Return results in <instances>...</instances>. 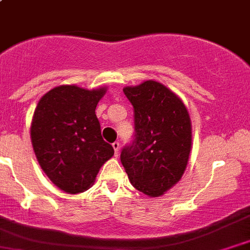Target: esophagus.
<instances>
[{
    "mask_svg": "<svg viewBox=\"0 0 250 250\" xmlns=\"http://www.w3.org/2000/svg\"><path fill=\"white\" fill-rule=\"evenodd\" d=\"M113 147L114 151H115V156H118L119 151H120V143H119V141H115V143L113 144Z\"/></svg>",
    "mask_w": 250,
    "mask_h": 250,
    "instance_id": "esophagus-1",
    "label": "esophagus"
}]
</instances>
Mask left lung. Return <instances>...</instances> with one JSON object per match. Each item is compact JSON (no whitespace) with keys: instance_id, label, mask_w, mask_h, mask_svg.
Returning a JSON list of instances; mask_svg holds the SVG:
<instances>
[{"instance_id":"1","label":"left lung","mask_w":250,"mask_h":250,"mask_svg":"<svg viewBox=\"0 0 250 250\" xmlns=\"http://www.w3.org/2000/svg\"><path fill=\"white\" fill-rule=\"evenodd\" d=\"M134 107L135 132L120 160L137 191L159 197L180 181L191 151V120L180 98L147 80L124 88Z\"/></svg>"}]
</instances>
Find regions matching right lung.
Segmentation results:
<instances>
[{
    "label": "right lung",
    "instance_id": "right-lung-1",
    "mask_svg": "<svg viewBox=\"0 0 250 250\" xmlns=\"http://www.w3.org/2000/svg\"><path fill=\"white\" fill-rule=\"evenodd\" d=\"M105 89L86 90L61 85L43 95L31 126L37 160L62 191L80 193L95 181L99 168L114 155L104 141L95 107Z\"/></svg>",
    "mask_w": 250,
    "mask_h": 250
}]
</instances>
